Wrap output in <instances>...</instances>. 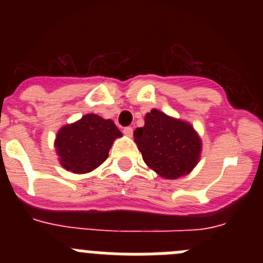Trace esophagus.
Returning a JSON list of instances; mask_svg holds the SVG:
<instances>
[{
    "label": "esophagus",
    "instance_id": "obj_1",
    "mask_svg": "<svg viewBox=\"0 0 263 263\" xmlns=\"http://www.w3.org/2000/svg\"><path fill=\"white\" fill-rule=\"evenodd\" d=\"M123 134H124V136L132 137V135H134V129H132L131 127H126V128L123 129Z\"/></svg>",
    "mask_w": 263,
    "mask_h": 263
}]
</instances>
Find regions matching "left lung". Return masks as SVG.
<instances>
[{
  "mask_svg": "<svg viewBox=\"0 0 263 263\" xmlns=\"http://www.w3.org/2000/svg\"><path fill=\"white\" fill-rule=\"evenodd\" d=\"M135 142L150 169L165 179L187 176L198 164L202 141L192 124L151 109L144 127L134 132Z\"/></svg>",
  "mask_w": 263,
  "mask_h": 263,
  "instance_id": "1",
  "label": "left lung"
}]
</instances>
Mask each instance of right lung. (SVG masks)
Masks as SVG:
<instances>
[{"instance_id":"add662e5","label":"right lung","mask_w":263,"mask_h":263,"mask_svg":"<svg viewBox=\"0 0 263 263\" xmlns=\"http://www.w3.org/2000/svg\"><path fill=\"white\" fill-rule=\"evenodd\" d=\"M122 137L112 119L89 113L58 129L54 140L61 166L76 174L90 173L109 155L116 139Z\"/></svg>"}]
</instances>
